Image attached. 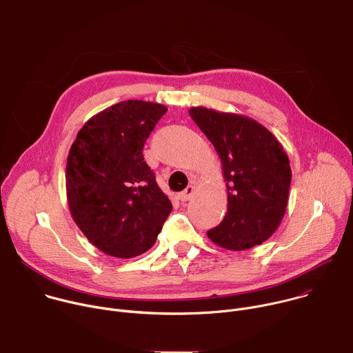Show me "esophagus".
I'll return each instance as SVG.
<instances>
[{
    "label": "esophagus",
    "instance_id": "esophagus-1",
    "mask_svg": "<svg viewBox=\"0 0 353 353\" xmlns=\"http://www.w3.org/2000/svg\"><path fill=\"white\" fill-rule=\"evenodd\" d=\"M194 187L192 185H188L184 191H181L180 194H179V199L180 201H183V203H184V201H188L191 196H192V194H194Z\"/></svg>",
    "mask_w": 353,
    "mask_h": 353
}]
</instances>
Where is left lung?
<instances>
[{
    "label": "left lung",
    "mask_w": 353,
    "mask_h": 353,
    "mask_svg": "<svg viewBox=\"0 0 353 353\" xmlns=\"http://www.w3.org/2000/svg\"><path fill=\"white\" fill-rule=\"evenodd\" d=\"M190 116L215 146L228 190V212L208 237L233 251L264 243L288 205L292 170L282 145L245 116L205 108L190 109Z\"/></svg>",
    "instance_id": "1"
}]
</instances>
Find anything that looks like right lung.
<instances>
[{"label":"right lung","instance_id":"1","mask_svg":"<svg viewBox=\"0 0 353 353\" xmlns=\"http://www.w3.org/2000/svg\"><path fill=\"white\" fill-rule=\"evenodd\" d=\"M168 109L124 100L79 130L67 159L70 212L105 254L137 257L152 247L172 212L142 148Z\"/></svg>","mask_w":353,"mask_h":353}]
</instances>
